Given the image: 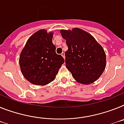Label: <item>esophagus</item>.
<instances>
[{
	"label": "esophagus",
	"instance_id": "34e87169",
	"mask_svg": "<svg viewBox=\"0 0 124 124\" xmlns=\"http://www.w3.org/2000/svg\"><path fill=\"white\" fill-rule=\"evenodd\" d=\"M61 55H62V57H64V59H65V53H64V52H62V54H61Z\"/></svg>",
	"mask_w": 124,
	"mask_h": 124
}]
</instances>
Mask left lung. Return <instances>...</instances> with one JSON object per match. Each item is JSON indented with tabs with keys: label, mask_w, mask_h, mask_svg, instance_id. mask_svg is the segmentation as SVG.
<instances>
[{
	"label": "left lung",
	"mask_w": 124,
	"mask_h": 124,
	"mask_svg": "<svg viewBox=\"0 0 124 124\" xmlns=\"http://www.w3.org/2000/svg\"><path fill=\"white\" fill-rule=\"evenodd\" d=\"M68 47L65 65L76 81L89 85L98 79L106 67L103 48L89 33L81 29L61 30Z\"/></svg>",
	"instance_id": "8db88e82"
}]
</instances>
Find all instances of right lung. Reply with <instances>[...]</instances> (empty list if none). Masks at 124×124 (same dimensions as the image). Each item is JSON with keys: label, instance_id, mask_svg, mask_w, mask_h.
<instances>
[{"label": "right lung", "instance_id": "add662e5", "mask_svg": "<svg viewBox=\"0 0 124 124\" xmlns=\"http://www.w3.org/2000/svg\"><path fill=\"white\" fill-rule=\"evenodd\" d=\"M52 37V32L39 30L30 36L21 53L22 74L33 85L43 86L53 81L64 63V58L56 54Z\"/></svg>", "mask_w": 124, "mask_h": 124}]
</instances>
